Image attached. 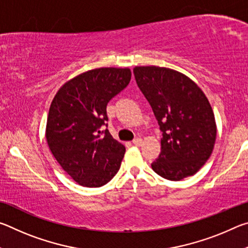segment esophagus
<instances>
[{
    "label": "esophagus",
    "instance_id": "esophagus-1",
    "mask_svg": "<svg viewBox=\"0 0 248 248\" xmlns=\"http://www.w3.org/2000/svg\"><path fill=\"white\" fill-rule=\"evenodd\" d=\"M132 143L137 146H140V145H142V139L141 138H136V139L132 141Z\"/></svg>",
    "mask_w": 248,
    "mask_h": 248
}]
</instances>
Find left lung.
<instances>
[{"instance_id": "left-lung-1", "label": "left lung", "mask_w": 248, "mask_h": 248, "mask_svg": "<svg viewBox=\"0 0 248 248\" xmlns=\"http://www.w3.org/2000/svg\"><path fill=\"white\" fill-rule=\"evenodd\" d=\"M133 73L162 131L161 154L151 164L152 170L169 180L196 174L211 155L217 137L208 98L177 71L137 66Z\"/></svg>"}]
</instances>
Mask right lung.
I'll use <instances>...</instances> for the list:
<instances>
[{"instance_id":"add662e5","label":"right lung","mask_w":248,"mask_h":248,"mask_svg":"<svg viewBox=\"0 0 248 248\" xmlns=\"http://www.w3.org/2000/svg\"><path fill=\"white\" fill-rule=\"evenodd\" d=\"M130 78L129 69L91 70L65 83L54 96L46 129L49 149L82 186H104L118 173L125 149L103 127H108V102Z\"/></svg>"}]
</instances>
